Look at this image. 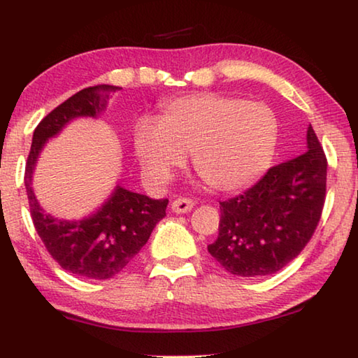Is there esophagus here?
Returning <instances> with one entry per match:
<instances>
[{
  "instance_id": "obj_1",
  "label": "esophagus",
  "mask_w": 358,
  "mask_h": 358,
  "mask_svg": "<svg viewBox=\"0 0 358 358\" xmlns=\"http://www.w3.org/2000/svg\"><path fill=\"white\" fill-rule=\"evenodd\" d=\"M194 208V202L191 199H186V197H180V199H175L172 202V211L173 213H187V211H191Z\"/></svg>"
}]
</instances>
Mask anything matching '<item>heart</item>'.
I'll list each match as a JSON object with an SVG mask.
<instances>
[{
  "label": "heart",
  "instance_id": "b5f03b06",
  "mask_svg": "<svg viewBox=\"0 0 358 358\" xmlns=\"http://www.w3.org/2000/svg\"><path fill=\"white\" fill-rule=\"evenodd\" d=\"M278 143V120L268 106L217 93H197L162 107L159 121L142 118L134 148L145 173L164 181L185 164L221 192L251 186L268 171Z\"/></svg>",
  "mask_w": 358,
  "mask_h": 358
}]
</instances>
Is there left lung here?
<instances>
[{
  "instance_id": "1",
  "label": "left lung",
  "mask_w": 358,
  "mask_h": 358,
  "mask_svg": "<svg viewBox=\"0 0 358 358\" xmlns=\"http://www.w3.org/2000/svg\"><path fill=\"white\" fill-rule=\"evenodd\" d=\"M305 153L268 169L245 194L220 202V235L208 252L235 276H268L299 256L316 230L327 157L313 126Z\"/></svg>"
}]
</instances>
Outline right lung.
I'll return each mask as SVG.
<instances>
[{
	"label": "right lung",
	"instance_id": "add662e5",
	"mask_svg": "<svg viewBox=\"0 0 358 358\" xmlns=\"http://www.w3.org/2000/svg\"><path fill=\"white\" fill-rule=\"evenodd\" d=\"M113 85H96L71 96L47 115L34 129L25 167L27 196L36 232L62 268L72 275L107 280L128 266L166 216L167 199H150L117 186L107 202L82 220H59L41 207L31 187L41 150L66 124L78 117L96 118L106 110Z\"/></svg>",
	"mask_w": 358,
	"mask_h": 358
}]
</instances>
